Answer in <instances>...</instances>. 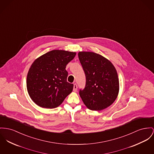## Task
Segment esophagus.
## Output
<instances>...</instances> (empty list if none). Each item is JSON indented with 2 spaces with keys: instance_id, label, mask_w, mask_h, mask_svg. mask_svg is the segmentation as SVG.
<instances>
[{
  "instance_id": "obj_1",
  "label": "esophagus",
  "mask_w": 154,
  "mask_h": 154,
  "mask_svg": "<svg viewBox=\"0 0 154 154\" xmlns=\"http://www.w3.org/2000/svg\"><path fill=\"white\" fill-rule=\"evenodd\" d=\"M77 89H78V86H77V85H76V83H75V84L73 85V91L74 92H76V91H77Z\"/></svg>"
}]
</instances>
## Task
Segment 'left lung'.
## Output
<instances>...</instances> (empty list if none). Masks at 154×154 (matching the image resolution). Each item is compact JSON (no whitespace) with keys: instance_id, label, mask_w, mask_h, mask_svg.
I'll list each match as a JSON object with an SVG mask.
<instances>
[{"instance_id":"obj_1","label":"left lung","mask_w":154,"mask_h":154,"mask_svg":"<svg viewBox=\"0 0 154 154\" xmlns=\"http://www.w3.org/2000/svg\"><path fill=\"white\" fill-rule=\"evenodd\" d=\"M78 57L86 76L79 95L92 110H102L113 104L119 92L117 72L112 63L93 52H79Z\"/></svg>"}]
</instances>
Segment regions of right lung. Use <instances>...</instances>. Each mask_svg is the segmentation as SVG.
<instances>
[{"label": "right lung", "instance_id": "right-lung-1", "mask_svg": "<svg viewBox=\"0 0 154 154\" xmlns=\"http://www.w3.org/2000/svg\"><path fill=\"white\" fill-rule=\"evenodd\" d=\"M76 52L52 50L37 58L29 69L27 89L32 100L43 108L60 106L72 92L73 85L67 82L66 65Z\"/></svg>", "mask_w": 154, "mask_h": 154}]
</instances>
